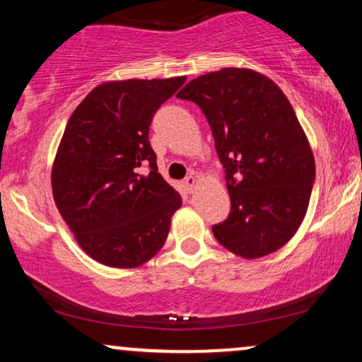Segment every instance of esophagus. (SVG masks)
I'll return each mask as SVG.
<instances>
[{
	"instance_id": "34e87169",
	"label": "esophagus",
	"mask_w": 362,
	"mask_h": 362,
	"mask_svg": "<svg viewBox=\"0 0 362 362\" xmlns=\"http://www.w3.org/2000/svg\"><path fill=\"white\" fill-rule=\"evenodd\" d=\"M195 184H197V180H195V177L194 175H189L184 180V185H185V189L189 190V192H194V189H195Z\"/></svg>"
}]
</instances>
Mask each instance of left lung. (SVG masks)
Instances as JSON below:
<instances>
[{
    "mask_svg": "<svg viewBox=\"0 0 362 362\" xmlns=\"http://www.w3.org/2000/svg\"><path fill=\"white\" fill-rule=\"evenodd\" d=\"M197 103L226 172L231 211L214 224L219 243L243 259L279 250L298 231L310 204L315 158L282 90L248 68H223L177 93Z\"/></svg>",
    "mask_w": 362,
    "mask_h": 362,
    "instance_id": "left-lung-1",
    "label": "left lung"
}]
</instances>
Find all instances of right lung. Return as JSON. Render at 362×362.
Listing matches in <instances>:
<instances>
[{
	"label": "right lung",
	"instance_id": "1",
	"mask_svg": "<svg viewBox=\"0 0 362 362\" xmlns=\"http://www.w3.org/2000/svg\"><path fill=\"white\" fill-rule=\"evenodd\" d=\"M185 80L102 83L66 124L52 163L54 202L83 252L103 265L139 267L167 240L182 197L158 173L148 132Z\"/></svg>",
	"mask_w": 362,
	"mask_h": 362
}]
</instances>
